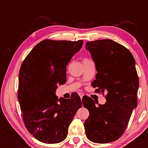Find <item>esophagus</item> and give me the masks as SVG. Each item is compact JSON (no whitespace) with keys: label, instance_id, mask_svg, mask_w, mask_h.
<instances>
[{"label":"esophagus","instance_id":"obj_1","mask_svg":"<svg viewBox=\"0 0 148 148\" xmlns=\"http://www.w3.org/2000/svg\"><path fill=\"white\" fill-rule=\"evenodd\" d=\"M79 95L81 99H82L83 96H84V94H82V93H79Z\"/></svg>","mask_w":148,"mask_h":148}]
</instances>
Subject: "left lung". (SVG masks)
<instances>
[{"instance_id": "1", "label": "left lung", "mask_w": 148, "mask_h": 148, "mask_svg": "<svg viewBox=\"0 0 148 148\" xmlns=\"http://www.w3.org/2000/svg\"><path fill=\"white\" fill-rule=\"evenodd\" d=\"M86 48L96 64L97 74L92 86L96 92H106V102L96 106L94 101L83 99L90 112L84 123L89 140L106 143L118 139L137 108L139 88L135 60L131 52L112 40L87 42Z\"/></svg>"}]
</instances>
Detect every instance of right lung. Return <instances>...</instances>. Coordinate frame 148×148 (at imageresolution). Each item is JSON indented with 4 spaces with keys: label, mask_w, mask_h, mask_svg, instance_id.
I'll list each match as a JSON object with an SVG mask.
<instances>
[{
    "label": "right lung",
    "mask_w": 148,
    "mask_h": 148,
    "mask_svg": "<svg viewBox=\"0 0 148 148\" xmlns=\"http://www.w3.org/2000/svg\"><path fill=\"white\" fill-rule=\"evenodd\" d=\"M84 41L45 40L26 56L19 74L18 100L28 131L45 143L61 142L77 111L82 107L77 94L58 98V85L66 82V65Z\"/></svg>",
    "instance_id": "right-lung-1"
}]
</instances>
